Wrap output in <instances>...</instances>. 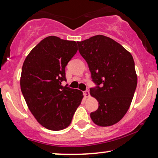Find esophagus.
Returning <instances> with one entry per match:
<instances>
[{
  "mask_svg": "<svg viewBox=\"0 0 158 158\" xmlns=\"http://www.w3.org/2000/svg\"><path fill=\"white\" fill-rule=\"evenodd\" d=\"M83 94H84V96H85V98H88V97H89L90 96V93H89V90H88V89L86 90L85 91H84Z\"/></svg>",
  "mask_w": 158,
  "mask_h": 158,
  "instance_id": "obj_1",
  "label": "esophagus"
}]
</instances>
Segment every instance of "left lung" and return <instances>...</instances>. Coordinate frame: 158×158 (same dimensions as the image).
<instances>
[{"label":"left lung","instance_id":"obj_1","mask_svg":"<svg viewBox=\"0 0 158 158\" xmlns=\"http://www.w3.org/2000/svg\"><path fill=\"white\" fill-rule=\"evenodd\" d=\"M77 44L96 84L90 88V94L98 101V108L90 113V118L101 127L115 124L128 111L137 88L132 56L116 41L103 35Z\"/></svg>","mask_w":158,"mask_h":158}]
</instances>
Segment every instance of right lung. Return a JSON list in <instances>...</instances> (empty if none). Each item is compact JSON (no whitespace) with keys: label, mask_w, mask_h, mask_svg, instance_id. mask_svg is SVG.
<instances>
[{"label":"right lung","mask_w":158,"mask_h":158,"mask_svg":"<svg viewBox=\"0 0 158 158\" xmlns=\"http://www.w3.org/2000/svg\"><path fill=\"white\" fill-rule=\"evenodd\" d=\"M77 42L55 36L41 41L26 57L21 90L37 122L52 131L65 129L83 99V92L61 85L65 67L76 54Z\"/></svg>","instance_id":"right-lung-1"}]
</instances>
